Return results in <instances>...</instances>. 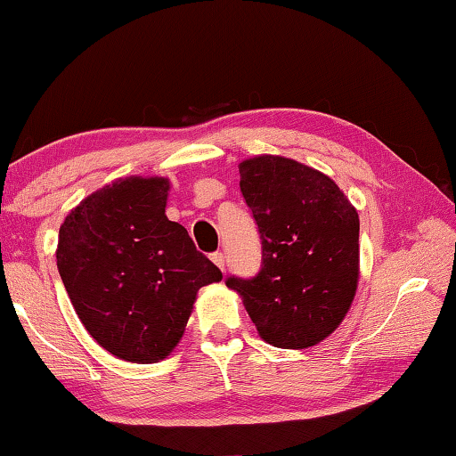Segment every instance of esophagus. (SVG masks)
Masks as SVG:
<instances>
[{
  "instance_id": "esophagus-1",
  "label": "esophagus",
  "mask_w": 456,
  "mask_h": 456,
  "mask_svg": "<svg viewBox=\"0 0 456 456\" xmlns=\"http://www.w3.org/2000/svg\"><path fill=\"white\" fill-rule=\"evenodd\" d=\"M211 261H213V264H215V265H217V267L221 269V272H225V256H223V253H221V251H217V253H213V256H211Z\"/></svg>"
}]
</instances>
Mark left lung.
Wrapping results in <instances>:
<instances>
[{"label":"left lung","mask_w":456,"mask_h":456,"mask_svg":"<svg viewBox=\"0 0 456 456\" xmlns=\"http://www.w3.org/2000/svg\"><path fill=\"white\" fill-rule=\"evenodd\" d=\"M239 187L257 223L261 269L231 275L259 336L275 348L320 344L348 314L360 275V219L328 175L261 154L239 165Z\"/></svg>","instance_id":"obj_1"}]
</instances>
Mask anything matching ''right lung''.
I'll return each instance as SVG.
<instances>
[{"label": "right lung", "mask_w": 456, "mask_h": 456, "mask_svg": "<svg viewBox=\"0 0 456 456\" xmlns=\"http://www.w3.org/2000/svg\"><path fill=\"white\" fill-rule=\"evenodd\" d=\"M168 179L126 176L68 213L58 272L84 328L114 356L152 364L184 334L197 291L223 273L165 215Z\"/></svg>", "instance_id": "1"}]
</instances>
